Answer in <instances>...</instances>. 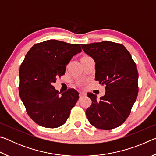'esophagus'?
<instances>
[{"label": "esophagus", "mask_w": 156, "mask_h": 156, "mask_svg": "<svg viewBox=\"0 0 156 156\" xmlns=\"http://www.w3.org/2000/svg\"><path fill=\"white\" fill-rule=\"evenodd\" d=\"M85 96H86V94L84 93V92H80V93H79V96H80V98H83Z\"/></svg>", "instance_id": "obj_1"}]
</instances>
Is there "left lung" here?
<instances>
[{
  "label": "left lung",
  "mask_w": 156,
  "mask_h": 156,
  "mask_svg": "<svg viewBox=\"0 0 156 156\" xmlns=\"http://www.w3.org/2000/svg\"><path fill=\"white\" fill-rule=\"evenodd\" d=\"M80 45L96 62L95 80L106 85L105 96L99 100L95 94H87L92 102L86 110L87 118L99 129L118 127L128 118L138 96L136 63L122 44L103 41Z\"/></svg>",
  "instance_id": "8db88e82"
}]
</instances>
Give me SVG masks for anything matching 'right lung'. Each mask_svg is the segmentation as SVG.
I'll list each match as a JSON object with an SVG mask.
<instances>
[{
	"mask_svg": "<svg viewBox=\"0 0 156 156\" xmlns=\"http://www.w3.org/2000/svg\"><path fill=\"white\" fill-rule=\"evenodd\" d=\"M79 44L49 40L30 49L19 69V94L27 114L36 124L56 128L67 121L79 94L69 89L60 94L53 84L64 75L73 56L81 52Z\"/></svg>",
	"mask_w": 156,
	"mask_h": 156,
	"instance_id": "right-lung-1",
	"label": "right lung"
}]
</instances>
